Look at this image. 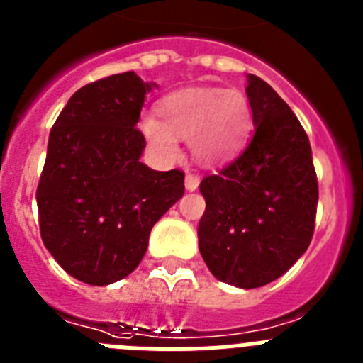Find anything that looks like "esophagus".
I'll return each mask as SVG.
<instances>
[{
    "mask_svg": "<svg viewBox=\"0 0 363 363\" xmlns=\"http://www.w3.org/2000/svg\"><path fill=\"white\" fill-rule=\"evenodd\" d=\"M198 185H200V176L187 172V176H185V189L192 192V191H196Z\"/></svg>",
    "mask_w": 363,
    "mask_h": 363,
    "instance_id": "obj_1",
    "label": "esophagus"
}]
</instances>
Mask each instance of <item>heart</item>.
<instances>
[{
	"label": "heart",
	"instance_id": "heart-1",
	"mask_svg": "<svg viewBox=\"0 0 363 363\" xmlns=\"http://www.w3.org/2000/svg\"><path fill=\"white\" fill-rule=\"evenodd\" d=\"M251 123V104L242 91L185 86L163 96L156 104V118H143L140 129L160 158H176V140L187 138L198 163L220 165L240 152Z\"/></svg>",
	"mask_w": 363,
	"mask_h": 363
}]
</instances>
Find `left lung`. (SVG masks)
<instances>
[{
	"label": "left lung",
	"instance_id": "8db88e82",
	"mask_svg": "<svg viewBox=\"0 0 363 363\" xmlns=\"http://www.w3.org/2000/svg\"><path fill=\"white\" fill-rule=\"evenodd\" d=\"M256 130L220 174L205 176L200 252L225 284L255 289L289 271L309 247L318 205L309 138L269 83L247 74Z\"/></svg>",
	"mask_w": 363,
	"mask_h": 363
}]
</instances>
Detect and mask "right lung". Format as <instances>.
I'll return each instance as SVG.
<instances>
[{"label":"right lung","instance_id":"obj_1","mask_svg":"<svg viewBox=\"0 0 363 363\" xmlns=\"http://www.w3.org/2000/svg\"><path fill=\"white\" fill-rule=\"evenodd\" d=\"M152 86L134 72L89 83L70 96L50 130L36 191L41 240L83 284L130 274L154 223L184 196V172L140 162L145 138L136 123Z\"/></svg>","mask_w":363,"mask_h":363}]
</instances>
